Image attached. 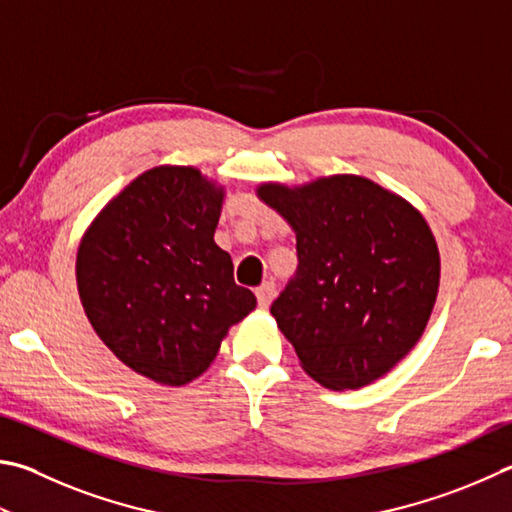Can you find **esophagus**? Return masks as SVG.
<instances>
[{
  "label": "esophagus",
  "instance_id": "1",
  "mask_svg": "<svg viewBox=\"0 0 512 512\" xmlns=\"http://www.w3.org/2000/svg\"><path fill=\"white\" fill-rule=\"evenodd\" d=\"M255 295H257L259 306H262V309H266V306L271 304L273 297H275V282H264L262 286L257 288Z\"/></svg>",
  "mask_w": 512,
  "mask_h": 512
}]
</instances>
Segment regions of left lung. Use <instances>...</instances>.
<instances>
[{
  "mask_svg": "<svg viewBox=\"0 0 512 512\" xmlns=\"http://www.w3.org/2000/svg\"><path fill=\"white\" fill-rule=\"evenodd\" d=\"M257 197L297 239V271L271 313L306 374L358 389L423 336L439 293V248L421 212L356 174L302 188L262 183Z\"/></svg>",
  "mask_w": 512,
  "mask_h": 512,
  "instance_id": "8db88e82",
  "label": "left lung"
}]
</instances>
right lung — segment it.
I'll return each mask as SVG.
<instances>
[{"label":"right lung","instance_id":"1","mask_svg":"<svg viewBox=\"0 0 512 512\" xmlns=\"http://www.w3.org/2000/svg\"><path fill=\"white\" fill-rule=\"evenodd\" d=\"M221 203L224 188L197 167L161 165L111 199L80 241L78 293L91 327L154 383L201 376L257 306L215 244Z\"/></svg>","mask_w":512,"mask_h":512}]
</instances>
